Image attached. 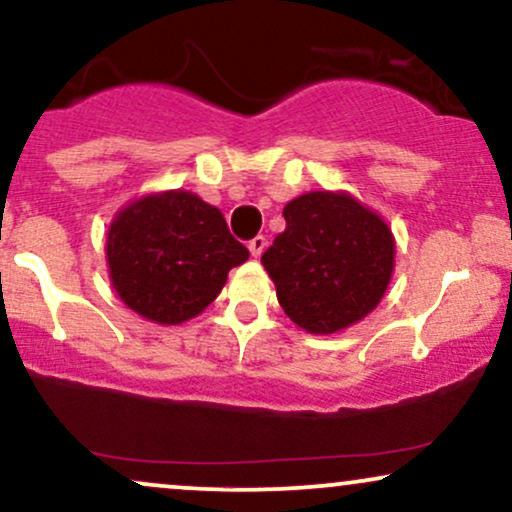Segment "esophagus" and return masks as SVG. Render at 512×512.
<instances>
[{"label": "esophagus", "mask_w": 512, "mask_h": 512, "mask_svg": "<svg viewBox=\"0 0 512 512\" xmlns=\"http://www.w3.org/2000/svg\"><path fill=\"white\" fill-rule=\"evenodd\" d=\"M248 248H250V255H252V257H260L262 252H264V248H267V238H264V236H255V238H252L250 243H248Z\"/></svg>", "instance_id": "obj_1"}]
</instances>
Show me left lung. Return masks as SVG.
<instances>
[{
    "label": "left lung",
    "mask_w": 512,
    "mask_h": 512,
    "mask_svg": "<svg viewBox=\"0 0 512 512\" xmlns=\"http://www.w3.org/2000/svg\"><path fill=\"white\" fill-rule=\"evenodd\" d=\"M286 231L262 255L276 298L307 334H336L384 298L396 238L377 212L346 190H312L283 207Z\"/></svg>",
    "instance_id": "obj_1"
}]
</instances>
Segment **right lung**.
I'll list each match as a JSON object with an SVG mask.
<instances>
[{
    "label": "right lung",
    "instance_id": "obj_1",
    "mask_svg": "<svg viewBox=\"0 0 512 512\" xmlns=\"http://www.w3.org/2000/svg\"><path fill=\"white\" fill-rule=\"evenodd\" d=\"M109 279L123 305L155 324H183L221 293L250 257L224 214L190 190L128 202L107 231Z\"/></svg>",
    "mask_w": 512,
    "mask_h": 512
}]
</instances>
